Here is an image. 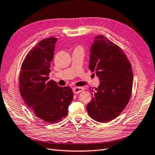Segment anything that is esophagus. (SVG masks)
<instances>
[{
  "mask_svg": "<svg viewBox=\"0 0 155 155\" xmlns=\"http://www.w3.org/2000/svg\"><path fill=\"white\" fill-rule=\"evenodd\" d=\"M73 92H74V94H78V93H80V92L83 91L84 88H82V87H74L73 88Z\"/></svg>",
  "mask_w": 155,
  "mask_h": 155,
  "instance_id": "esophagus-1",
  "label": "esophagus"
}]
</instances>
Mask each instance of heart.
Masks as SVG:
<instances>
[{"instance_id": "obj_1", "label": "heart", "mask_w": 155, "mask_h": 155, "mask_svg": "<svg viewBox=\"0 0 155 155\" xmlns=\"http://www.w3.org/2000/svg\"><path fill=\"white\" fill-rule=\"evenodd\" d=\"M81 48V47H78V48ZM81 49H82V48H81Z\"/></svg>"}]
</instances>
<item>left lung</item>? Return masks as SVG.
<instances>
[{"mask_svg": "<svg viewBox=\"0 0 155 155\" xmlns=\"http://www.w3.org/2000/svg\"><path fill=\"white\" fill-rule=\"evenodd\" d=\"M94 39L88 67L100 82L86 109L93 120L105 123L117 117L127 105L134 77L131 63L121 48L102 35Z\"/></svg>", "mask_w": 155, "mask_h": 155, "instance_id": "left-lung-1", "label": "left lung"}]
</instances>
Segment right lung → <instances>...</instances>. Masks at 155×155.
Returning a JSON list of instances; mask_svg holds the SVG:
<instances>
[{
    "label": "right lung",
    "mask_w": 155,
    "mask_h": 155,
    "mask_svg": "<svg viewBox=\"0 0 155 155\" xmlns=\"http://www.w3.org/2000/svg\"><path fill=\"white\" fill-rule=\"evenodd\" d=\"M57 38H45L30 50L21 66L20 93L34 114L45 123L53 124L63 120L73 99L69 86L61 87L49 81L51 63Z\"/></svg>",
    "instance_id": "1"
}]
</instances>
